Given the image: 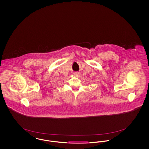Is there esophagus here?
Listing matches in <instances>:
<instances>
[{"label":"esophagus","instance_id":"1","mask_svg":"<svg viewBox=\"0 0 149 149\" xmlns=\"http://www.w3.org/2000/svg\"><path fill=\"white\" fill-rule=\"evenodd\" d=\"M73 74H74V76H79L80 75V73H79V72L77 71V72H74Z\"/></svg>","mask_w":149,"mask_h":149}]
</instances>
